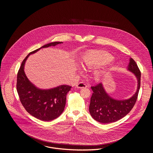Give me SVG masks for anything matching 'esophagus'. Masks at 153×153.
Returning a JSON list of instances; mask_svg holds the SVG:
<instances>
[{"mask_svg": "<svg viewBox=\"0 0 153 153\" xmlns=\"http://www.w3.org/2000/svg\"><path fill=\"white\" fill-rule=\"evenodd\" d=\"M76 87L78 88H83L87 87V85L84 82H80L79 84H77Z\"/></svg>", "mask_w": 153, "mask_h": 153, "instance_id": "1", "label": "esophagus"}]
</instances>
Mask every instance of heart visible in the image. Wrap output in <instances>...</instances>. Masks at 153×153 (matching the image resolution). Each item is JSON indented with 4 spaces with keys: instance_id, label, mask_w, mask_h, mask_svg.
<instances>
[{
    "instance_id": "obj_1",
    "label": "heart",
    "mask_w": 153,
    "mask_h": 153,
    "mask_svg": "<svg viewBox=\"0 0 153 153\" xmlns=\"http://www.w3.org/2000/svg\"><path fill=\"white\" fill-rule=\"evenodd\" d=\"M113 59V57L107 52L99 51H91L83 54L81 58V64L85 68H94L108 64ZM104 69L95 70L93 73L96 81L102 80L105 75Z\"/></svg>"
}]
</instances>
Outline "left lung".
<instances>
[{
	"instance_id": "1",
	"label": "left lung",
	"mask_w": 153,
	"mask_h": 153,
	"mask_svg": "<svg viewBox=\"0 0 153 153\" xmlns=\"http://www.w3.org/2000/svg\"><path fill=\"white\" fill-rule=\"evenodd\" d=\"M128 70L134 73L138 80L137 92L129 99L117 100L112 99L105 92L102 83L91 87L93 94L89 110L95 120L105 124L117 122L128 114L134 107L140 87L141 73L136 62L132 58L130 59Z\"/></svg>"
}]
</instances>
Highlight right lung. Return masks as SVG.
<instances>
[{"label": "right lung", "mask_w": 153, "mask_h": 153, "mask_svg": "<svg viewBox=\"0 0 153 153\" xmlns=\"http://www.w3.org/2000/svg\"><path fill=\"white\" fill-rule=\"evenodd\" d=\"M61 43L51 42L30 52L22 61L17 74L16 90L22 105L30 115L43 121L54 120L62 113L65 106L66 94L72 87L62 85L51 89H38L27 78L24 72V65L31 54L41 48L54 46Z\"/></svg>", "instance_id": "right-lung-1"}]
</instances>
